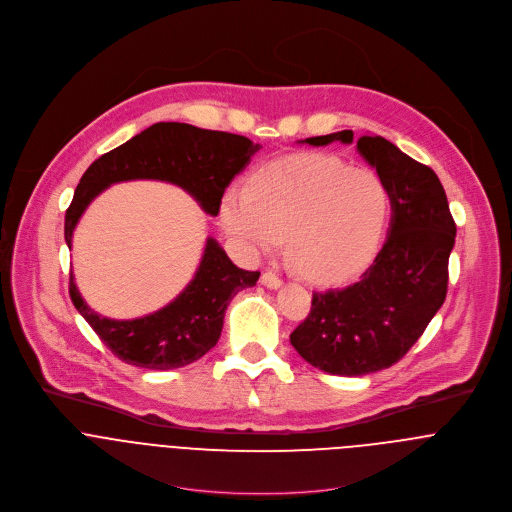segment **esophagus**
<instances>
[{
  "instance_id": "obj_1",
  "label": "esophagus",
  "mask_w": 512,
  "mask_h": 512,
  "mask_svg": "<svg viewBox=\"0 0 512 512\" xmlns=\"http://www.w3.org/2000/svg\"><path fill=\"white\" fill-rule=\"evenodd\" d=\"M260 282H262V286H266V288H270V290H276V288L282 286L280 276H276L274 272H264V274L260 276Z\"/></svg>"
}]
</instances>
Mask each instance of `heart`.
I'll return each mask as SVG.
<instances>
[{
  "label": "heart",
  "instance_id": "obj_1",
  "mask_svg": "<svg viewBox=\"0 0 512 512\" xmlns=\"http://www.w3.org/2000/svg\"><path fill=\"white\" fill-rule=\"evenodd\" d=\"M390 204L374 170L350 168L328 154H296L256 170L246 190L226 192L220 224L248 254L278 250L286 234L288 254L302 276L336 282L372 260Z\"/></svg>",
  "mask_w": 512,
  "mask_h": 512
}]
</instances>
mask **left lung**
I'll use <instances>...</instances> for the list:
<instances>
[{
  "mask_svg": "<svg viewBox=\"0 0 512 512\" xmlns=\"http://www.w3.org/2000/svg\"><path fill=\"white\" fill-rule=\"evenodd\" d=\"M352 130L306 138L310 146L352 144ZM358 154L390 192L388 238L356 282L312 294L306 320L290 334L312 366L364 376L398 362L446 298L456 224L438 176L380 136H362Z\"/></svg>",
  "mask_w": 512,
  "mask_h": 512,
  "instance_id": "obj_1",
  "label": "left lung"
}]
</instances>
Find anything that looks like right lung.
<instances>
[{"instance_id":"right-lung-1","label":"right lung","mask_w":512,"mask_h":512,"mask_svg":"<svg viewBox=\"0 0 512 512\" xmlns=\"http://www.w3.org/2000/svg\"><path fill=\"white\" fill-rule=\"evenodd\" d=\"M260 150L248 138L202 130L180 122H158L126 144L98 158L82 176L66 212V244L90 202L108 186L128 180H160L186 190L200 208L218 216L228 184ZM260 272L238 268L224 248L206 240L200 266L190 284L164 308L134 320H112L94 312L82 298L74 274L70 296L100 340L126 364L172 370L202 358L216 346L230 300L250 288Z\"/></svg>"}]
</instances>
